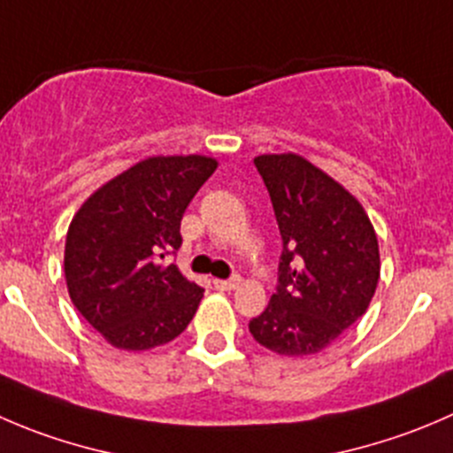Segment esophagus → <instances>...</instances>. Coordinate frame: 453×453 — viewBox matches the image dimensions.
<instances>
[{"label":"esophagus","instance_id":"34e87169","mask_svg":"<svg viewBox=\"0 0 453 453\" xmlns=\"http://www.w3.org/2000/svg\"><path fill=\"white\" fill-rule=\"evenodd\" d=\"M212 283H214V288H217V289H223V292H227V289L239 288L241 279H239V276H232V279H214Z\"/></svg>","mask_w":453,"mask_h":453}]
</instances>
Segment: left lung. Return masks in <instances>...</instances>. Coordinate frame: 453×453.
<instances>
[{
	"label": "left lung",
	"instance_id": "1",
	"mask_svg": "<svg viewBox=\"0 0 453 453\" xmlns=\"http://www.w3.org/2000/svg\"><path fill=\"white\" fill-rule=\"evenodd\" d=\"M254 165L283 252L276 292L250 334L280 357L316 354L367 311L380 276L379 239L363 205L303 157L261 155Z\"/></svg>",
	"mask_w": 453,
	"mask_h": 453
}]
</instances>
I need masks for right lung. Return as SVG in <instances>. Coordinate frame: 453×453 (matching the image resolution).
Listing matches in <instances>:
<instances>
[{"instance_id": "add662e5", "label": "right lung", "mask_w": 453, "mask_h": 453, "mask_svg": "<svg viewBox=\"0 0 453 453\" xmlns=\"http://www.w3.org/2000/svg\"><path fill=\"white\" fill-rule=\"evenodd\" d=\"M217 170L210 157H150L101 186L74 214L65 236L68 294L83 319L119 349L177 338L203 289L168 254L181 248V219Z\"/></svg>"}]
</instances>
